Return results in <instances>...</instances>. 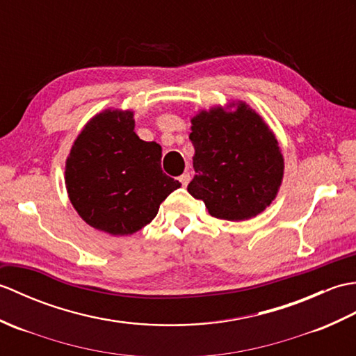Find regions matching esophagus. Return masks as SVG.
Returning <instances> with one entry per match:
<instances>
[{
  "label": "esophagus",
  "mask_w": 356,
  "mask_h": 356,
  "mask_svg": "<svg viewBox=\"0 0 356 356\" xmlns=\"http://www.w3.org/2000/svg\"><path fill=\"white\" fill-rule=\"evenodd\" d=\"M178 179H179V183L183 184V187H186V186L188 184V181H191V173H188V172H184L183 175H181Z\"/></svg>",
  "instance_id": "esophagus-1"
}]
</instances>
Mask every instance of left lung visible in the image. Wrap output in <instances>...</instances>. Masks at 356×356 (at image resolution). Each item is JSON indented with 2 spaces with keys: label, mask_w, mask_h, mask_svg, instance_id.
<instances>
[{
  "label": "left lung",
  "mask_w": 356,
  "mask_h": 356,
  "mask_svg": "<svg viewBox=\"0 0 356 356\" xmlns=\"http://www.w3.org/2000/svg\"><path fill=\"white\" fill-rule=\"evenodd\" d=\"M232 107H236L234 112ZM195 178L187 186L211 216L245 220L274 201L283 179V155L264 118L245 102L211 108L192 118Z\"/></svg>",
  "instance_id": "1"
}]
</instances>
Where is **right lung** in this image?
Here are the masks:
<instances>
[{
	"mask_svg": "<svg viewBox=\"0 0 356 356\" xmlns=\"http://www.w3.org/2000/svg\"><path fill=\"white\" fill-rule=\"evenodd\" d=\"M132 111L105 109L85 124L65 163V186L86 224L113 236L141 230L181 187L161 170V146L134 132Z\"/></svg>",
	"mask_w": 356,
	"mask_h": 356,
	"instance_id": "1",
	"label": "right lung"
}]
</instances>
